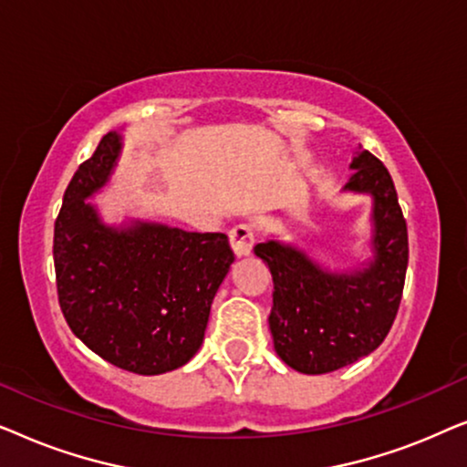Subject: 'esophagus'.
<instances>
[{"label":"esophagus","mask_w":467,"mask_h":467,"mask_svg":"<svg viewBox=\"0 0 467 467\" xmlns=\"http://www.w3.org/2000/svg\"><path fill=\"white\" fill-rule=\"evenodd\" d=\"M229 244H232L234 253L238 254V257H246V254H251L253 244H254L253 225H248V223H240V225L232 227V232H229Z\"/></svg>","instance_id":"34e87169"}]
</instances>
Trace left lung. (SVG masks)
<instances>
[{"label": "left lung", "instance_id": "obj_1", "mask_svg": "<svg viewBox=\"0 0 467 467\" xmlns=\"http://www.w3.org/2000/svg\"><path fill=\"white\" fill-rule=\"evenodd\" d=\"M361 149V146H359ZM347 187L374 197V251L357 274H327L296 248L261 242L254 254L272 272L270 331L286 366L327 374L376 350L398 317L408 267V229L391 174L359 150Z\"/></svg>", "mask_w": 467, "mask_h": 467}]
</instances>
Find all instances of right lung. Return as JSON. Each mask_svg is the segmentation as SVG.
Segmentation results:
<instances>
[{
  "label": "right lung",
  "instance_id": "obj_1",
  "mask_svg": "<svg viewBox=\"0 0 467 467\" xmlns=\"http://www.w3.org/2000/svg\"><path fill=\"white\" fill-rule=\"evenodd\" d=\"M119 150V133H106L63 193L53 238L57 297L74 336L101 359L163 374L200 350L234 251L225 234L101 225L87 197L106 184Z\"/></svg>",
  "mask_w": 467,
  "mask_h": 467
}]
</instances>
